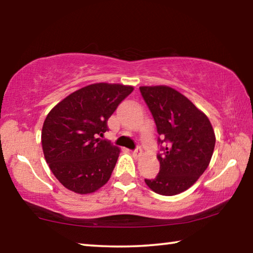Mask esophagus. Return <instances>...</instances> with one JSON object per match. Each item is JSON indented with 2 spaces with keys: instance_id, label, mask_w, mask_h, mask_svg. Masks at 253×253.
<instances>
[{
  "instance_id": "esophagus-1",
  "label": "esophagus",
  "mask_w": 253,
  "mask_h": 253,
  "mask_svg": "<svg viewBox=\"0 0 253 253\" xmlns=\"http://www.w3.org/2000/svg\"><path fill=\"white\" fill-rule=\"evenodd\" d=\"M132 154H133L136 158H139L140 155L143 154V150H141L140 146H137L136 148H134V151H132Z\"/></svg>"
}]
</instances>
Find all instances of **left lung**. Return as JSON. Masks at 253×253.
<instances>
[{"label":"left lung","mask_w":253,"mask_h":253,"mask_svg":"<svg viewBox=\"0 0 253 253\" xmlns=\"http://www.w3.org/2000/svg\"><path fill=\"white\" fill-rule=\"evenodd\" d=\"M141 96L159 133L160 171L145 183L154 192L174 196L189 189L209 167L215 146L212 124L188 98L168 86H141Z\"/></svg>","instance_id":"left-lung-1"}]
</instances>
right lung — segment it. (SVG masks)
Returning <instances> with one entry per match:
<instances>
[{"mask_svg": "<svg viewBox=\"0 0 253 253\" xmlns=\"http://www.w3.org/2000/svg\"><path fill=\"white\" fill-rule=\"evenodd\" d=\"M132 91V86L92 84L71 93L48 114L41 132L44 159L65 188L86 195L108 182L120 150L99 137Z\"/></svg>", "mask_w": 253, "mask_h": 253, "instance_id": "add662e5", "label": "right lung"}]
</instances>
